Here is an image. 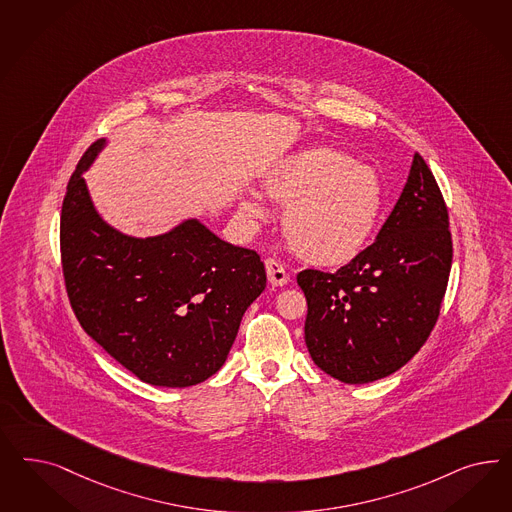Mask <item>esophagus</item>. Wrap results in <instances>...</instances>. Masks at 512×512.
<instances>
[{
    "instance_id": "34e87169",
    "label": "esophagus",
    "mask_w": 512,
    "mask_h": 512,
    "mask_svg": "<svg viewBox=\"0 0 512 512\" xmlns=\"http://www.w3.org/2000/svg\"><path fill=\"white\" fill-rule=\"evenodd\" d=\"M265 271H267V279H269L273 286H284L288 282L286 269L275 258H267L265 260Z\"/></svg>"
}]
</instances>
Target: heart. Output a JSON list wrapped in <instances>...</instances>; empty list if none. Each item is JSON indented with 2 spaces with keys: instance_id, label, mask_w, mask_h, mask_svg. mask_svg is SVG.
<instances>
[{
  "instance_id": "b5f03b06",
  "label": "heart",
  "mask_w": 512,
  "mask_h": 512,
  "mask_svg": "<svg viewBox=\"0 0 512 512\" xmlns=\"http://www.w3.org/2000/svg\"><path fill=\"white\" fill-rule=\"evenodd\" d=\"M265 194L284 207L282 231L297 256L316 267H343L358 260L379 230L384 184L375 167L341 150L316 145L296 150L262 177ZM239 213L267 215L256 192L239 198Z\"/></svg>"
}]
</instances>
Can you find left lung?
<instances>
[{
  "label": "left lung",
  "mask_w": 512,
  "mask_h": 512,
  "mask_svg": "<svg viewBox=\"0 0 512 512\" xmlns=\"http://www.w3.org/2000/svg\"><path fill=\"white\" fill-rule=\"evenodd\" d=\"M452 265L445 199L420 154L375 243L337 273L305 269V343L313 362L345 384L384 379L433 330Z\"/></svg>",
  "instance_id": "obj_1"
}]
</instances>
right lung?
Masks as SVG:
<instances>
[{
  "label": "right lung",
  "instance_id": "obj_1",
  "mask_svg": "<svg viewBox=\"0 0 512 512\" xmlns=\"http://www.w3.org/2000/svg\"><path fill=\"white\" fill-rule=\"evenodd\" d=\"M107 139L84 152L67 184L60 248L67 296L83 330L147 384L194 386L224 365L265 267L198 218L152 237L105 222L83 173Z\"/></svg>",
  "mask_w": 512,
  "mask_h": 512
}]
</instances>
